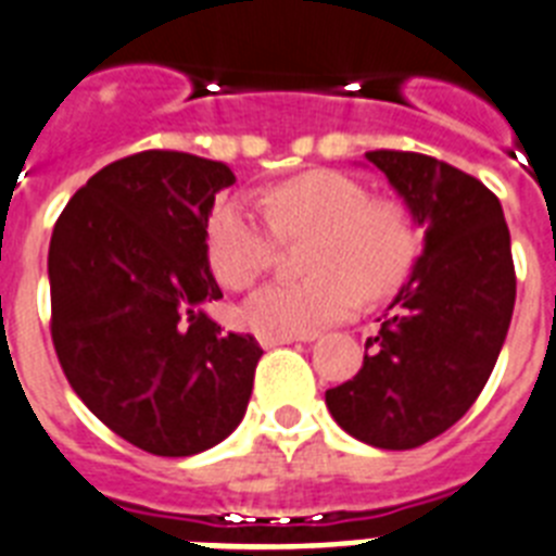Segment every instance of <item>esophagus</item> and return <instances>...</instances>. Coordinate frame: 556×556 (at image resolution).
Segmentation results:
<instances>
[{"label": "esophagus", "mask_w": 556, "mask_h": 556, "mask_svg": "<svg viewBox=\"0 0 556 556\" xmlns=\"http://www.w3.org/2000/svg\"><path fill=\"white\" fill-rule=\"evenodd\" d=\"M264 350H273V346H283V343H295V341H315V334H301V338H287V334H261L258 338Z\"/></svg>", "instance_id": "34e87169"}]
</instances>
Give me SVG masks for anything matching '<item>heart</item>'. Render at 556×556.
I'll return each mask as SVG.
<instances>
[{
	"label": "heart",
	"mask_w": 556,
	"mask_h": 556,
	"mask_svg": "<svg viewBox=\"0 0 556 556\" xmlns=\"http://www.w3.org/2000/svg\"><path fill=\"white\" fill-rule=\"evenodd\" d=\"M264 218L241 201H224L206 222V258L229 289H250L273 267L281 238H312L306 281H278L244 304L247 327L258 334H315L387 298L406 283L420 255V227L401 201L371 199V190L338 169H309L264 192Z\"/></svg>",
	"instance_id": "b5f03b06"
}]
</instances>
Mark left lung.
Here are the masks:
<instances>
[{
	"label": "left lung",
	"mask_w": 556,
	"mask_h": 556,
	"mask_svg": "<svg viewBox=\"0 0 556 556\" xmlns=\"http://www.w3.org/2000/svg\"><path fill=\"white\" fill-rule=\"evenodd\" d=\"M424 229V252L366 341L355 378L327 392L343 432L375 448H415L454 426L483 392L515 312L503 206L483 181L424 153L371 150Z\"/></svg>",
	"instance_id": "obj_1"
}]
</instances>
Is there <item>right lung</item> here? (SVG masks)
<instances>
[{
  "mask_svg": "<svg viewBox=\"0 0 556 556\" xmlns=\"http://www.w3.org/2000/svg\"><path fill=\"white\" fill-rule=\"evenodd\" d=\"M224 162L144 150L108 164L59 215L48 252L50 332L73 392L108 429L159 457L236 432L264 350L222 332L206 258Z\"/></svg>",
  "mask_w": 556,
  "mask_h": 556,
  "instance_id": "right-lung-1",
  "label": "right lung"
}]
</instances>
